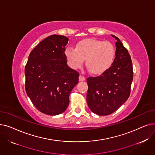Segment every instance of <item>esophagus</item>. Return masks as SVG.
I'll return each instance as SVG.
<instances>
[{
  "label": "esophagus",
  "instance_id": "esophagus-1",
  "mask_svg": "<svg viewBox=\"0 0 155 155\" xmlns=\"http://www.w3.org/2000/svg\"><path fill=\"white\" fill-rule=\"evenodd\" d=\"M79 80L80 81H84V80H85V78L83 75H80L79 76Z\"/></svg>",
  "mask_w": 155,
  "mask_h": 155
}]
</instances>
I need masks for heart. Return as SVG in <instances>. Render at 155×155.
<instances>
[{
	"label": "heart",
	"instance_id": "1",
	"mask_svg": "<svg viewBox=\"0 0 155 155\" xmlns=\"http://www.w3.org/2000/svg\"><path fill=\"white\" fill-rule=\"evenodd\" d=\"M70 67L77 70L82 67L85 59L87 67L93 74L106 71L115 58V50L112 43L97 39H85L78 42L75 48L69 47L65 51Z\"/></svg>",
	"mask_w": 155,
	"mask_h": 155
}]
</instances>
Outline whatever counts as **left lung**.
<instances>
[{
    "mask_svg": "<svg viewBox=\"0 0 155 155\" xmlns=\"http://www.w3.org/2000/svg\"><path fill=\"white\" fill-rule=\"evenodd\" d=\"M116 56L112 66L99 76L87 78V102L90 109L99 116L115 112L129 98L133 79L131 56L119 39L114 35Z\"/></svg>",
    "mask_w": 155,
    "mask_h": 155,
    "instance_id": "obj_1",
    "label": "left lung"
}]
</instances>
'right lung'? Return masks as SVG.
I'll use <instances>...</instances> for the list:
<instances>
[{
  "label": "right lung",
  "instance_id": "add662e5",
  "mask_svg": "<svg viewBox=\"0 0 155 155\" xmlns=\"http://www.w3.org/2000/svg\"><path fill=\"white\" fill-rule=\"evenodd\" d=\"M68 38L53 35L41 41L29 54L25 67V89L36 109L50 116L68 106L69 95L78 82L79 73L68 67L65 46Z\"/></svg>",
  "mask_w": 155,
  "mask_h": 155
}]
</instances>
